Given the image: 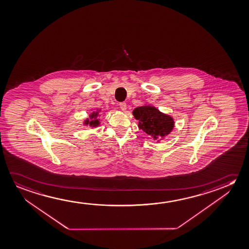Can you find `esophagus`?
I'll use <instances>...</instances> for the list:
<instances>
[{
  "label": "esophagus",
  "mask_w": 249,
  "mask_h": 249,
  "mask_svg": "<svg viewBox=\"0 0 249 249\" xmlns=\"http://www.w3.org/2000/svg\"><path fill=\"white\" fill-rule=\"evenodd\" d=\"M119 106H120V108H121V109H122V110L126 111V103H120V104H119Z\"/></svg>",
  "instance_id": "obj_1"
}]
</instances>
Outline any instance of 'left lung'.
<instances>
[{
	"mask_svg": "<svg viewBox=\"0 0 249 249\" xmlns=\"http://www.w3.org/2000/svg\"><path fill=\"white\" fill-rule=\"evenodd\" d=\"M133 115L139 121V128L157 142L164 140L173 130L175 125L171 115L162 113L152 105L135 107Z\"/></svg>",
	"mask_w": 249,
	"mask_h": 249,
	"instance_id": "obj_1",
	"label": "left lung"
}]
</instances>
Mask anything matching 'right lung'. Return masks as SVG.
Wrapping results in <instances>:
<instances>
[{
    "label": "right lung",
    "mask_w": 249,
    "mask_h": 249,
    "mask_svg": "<svg viewBox=\"0 0 249 249\" xmlns=\"http://www.w3.org/2000/svg\"><path fill=\"white\" fill-rule=\"evenodd\" d=\"M100 112H101V109H96V111L91 112L89 115L88 118L85 119L83 122L84 126H89L91 128H95V127L100 126L101 122H100V119L98 118L101 116Z\"/></svg>",
    "instance_id": "add662e5"
}]
</instances>
